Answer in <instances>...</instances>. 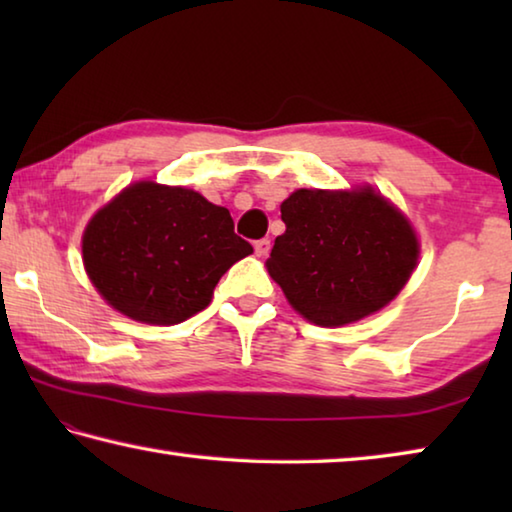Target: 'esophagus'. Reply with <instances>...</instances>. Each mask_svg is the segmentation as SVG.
Wrapping results in <instances>:
<instances>
[{
    "label": "esophagus",
    "mask_w": 512,
    "mask_h": 512,
    "mask_svg": "<svg viewBox=\"0 0 512 512\" xmlns=\"http://www.w3.org/2000/svg\"><path fill=\"white\" fill-rule=\"evenodd\" d=\"M268 250H271V239H257V241H255V253H257V257L268 255Z\"/></svg>",
    "instance_id": "34e87169"
}]
</instances>
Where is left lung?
Segmentation results:
<instances>
[{
    "mask_svg": "<svg viewBox=\"0 0 512 512\" xmlns=\"http://www.w3.org/2000/svg\"><path fill=\"white\" fill-rule=\"evenodd\" d=\"M280 210L287 230L266 268L316 325H348L388 305L418 262L409 221L372 189H298Z\"/></svg>",
    "mask_w": 512,
    "mask_h": 512,
    "instance_id": "left-lung-1",
    "label": "left lung"
}]
</instances>
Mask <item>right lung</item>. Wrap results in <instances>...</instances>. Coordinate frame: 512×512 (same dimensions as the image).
<instances>
[{
    "label": "right lung",
    "mask_w": 512,
    "mask_h": 512,
    "mask_svg": "<svg viewBox=\"0 0 512 512\" xmlns=\"http://www.w3.org/2000/svg\"><path fill=\"white\" fill-rule=\"evenodd\" d=\"M253 253L225 207L183 187L137 183L85 228L83 264L108 305L176 325L210 305L228 268Z\"/></svg>",
    "instance_id": "1"
}]
</instances>
